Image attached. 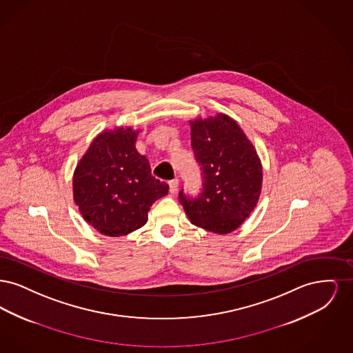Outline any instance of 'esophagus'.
Masks as SVG:
<instances>
[{"instance_id":"esophagus-1","label":"esophagus","mask_w":353,"mask_h":353,"mask_svg":"<svg viewBox=\"0 0 353 353\" xmlns=\"http://www.w3.org/2000/svg\"><path fill=\"white\" fill-rule=\"evenodd\" d=\"M169 185V192L170 193H177V189H179V180L177 179H173V180H170L168 183Z\"/></svg>"}]
</instances>
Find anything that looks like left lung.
I'll list each match as a JSON object with an SVG mask.
<instances>
[{
  "label": "left lung",
  "instance_id": "8db88e82",
  "mask_svg": "<svg viewBox=\"0 0 353 353\" xmlns=\"http://www.w3.org/2000/svg\"><path fill=\"white\" fill-rule=\"evenodd\" d=\"M192 148L201 167V193H179L190 222L226 234L252 213L261 194L262 165L252 143L233 119L219 114L192 121Z\"/></svg>",
  "mask_w": 353,
  "mask_h": 353
}]
</instances>
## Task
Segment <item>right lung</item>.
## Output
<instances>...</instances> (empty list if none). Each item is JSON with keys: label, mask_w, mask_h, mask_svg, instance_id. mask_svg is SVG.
Segmentation results:
<instances>
[{"label": "right lung", "mask_w": 353, "mask_h": 353, "mask_svg": "<svg viewBox=\"0 0 353 353\" xmlns=\"http://www.w3.org/2000/svg\"><path fill=\"white\" fill-rule=\"evenodd\" d=\"M136 132L119 128L99 134L74 173V200L101 234L119 236L145 225L152 203L168 193L148 160L134 148Z\"/></svg>", "instance_id": "right-lung-1"}]
</instances>
